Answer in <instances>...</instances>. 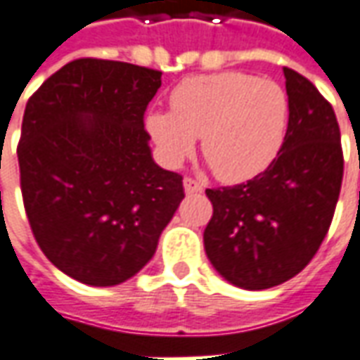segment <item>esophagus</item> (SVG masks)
<instances>
[{"label": "esophagus", "instance_id": "esophagus-1", "mask_svg": "<svg viewBox=\"0 0 360 360\" xmlns=\"http://www.w3.org/2000/svg\"><path fill=\"white\" fill-rule=\"evenodd\" d=\"M183 187H185V193H187V195H195V193H202L204 191L202 185H200L198 181L191 179V177H185V179H183Z\"/></svg>", "mask_w": 360, "mask_h": 360}]
</instances>
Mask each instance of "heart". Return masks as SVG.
I'll use <instances>...</instances> for the list:
<instances>
[{"label": "heart", "instance_id": "1", "mask_svg": "<svg viewBox=\"0 0 360 360\" xmlns=\"http://www.w3.org/2000/svg\"><path fill=\"white\" fill-rule=\"evenodd\" d=\"M169 105L172 111H148L146 131L172 167L193 154L200 136L202 156L216 177L241 183L266 172L285 141V90L252 75L188 77L172 90Z\"/></svg>", "mask_w": 360, "mask_h": 360}]
</instances>
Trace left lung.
I'll list each match as a JSON object with an SVG mask.
<instances>
[{
    "label": "left lung",
    "mask_w": 360,
    "mask_h": 360,
    "mask_svg": "<svg viewBox=\"0 0 360 360\" xmlns=\"http://www.w3.org/2000/svg\"><path fill=\"white\" fill-rule=\"evenodd\" d=\"M289 123L271 165L235 187L206 188L214 214L204 229L212 266L229 283L260 291L297 276L332 224L343 179L341 134L316 86L283 67Z\"/></svg>",
    "instance_id": "8db88e82"
}]
</instances>
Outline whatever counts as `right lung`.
I'll use <instances>...</instances> for the list:
<instances>
[{
  "instance_id": "right-lung-1",
  "label": "right lung",
  "mask_w": 360,
  "mask_h": 360,
  "mask_svg": "<svg viewBox=\"0 0 360 360\" xmlns=\"http://www.w3.org/2000/svg\"><path fill=\"white\" fill-rule=\"evenodd\" d=\"M160 86V71L84 58L28 100L17 148L25 210L48 260L81 283L139 274L185 198L183 177L154 162L144 129Z\"/></svg>"
}]
</instances>
